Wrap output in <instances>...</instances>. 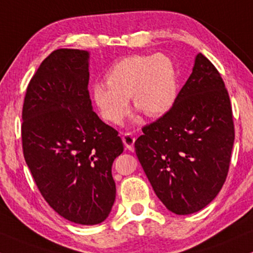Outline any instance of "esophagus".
Segmentation results:
<instances>
[{
    "mask_svg": "<svg viewBox=\"0 0 253 253\" xmlns=\"http://www.w3.org/2000/svg\"><path fill=\"white\" fill-rule=\"evenodd\" d=\"M135 136L129 134V132H126V134H124L123 136V143L124 146H126V149L129 150H132L134 149V143H135Z\"/></svg>",
    "mask_w": 253,
    "mask_h": 253,
    "instance_id": "esophagus-1",
    "label": "esophagus"
}]
</instances>
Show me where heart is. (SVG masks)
Returning a JSON list of instances; mask_svg holds the SVG:
<instances>
[{
	"label": "heart",
	"instance_id": "1",
	"mask_svg": "<svg viewBox=\"0 0 253 253\" xmlns=\"http://www.w3.org/2000/svg\"><path fill=\"white\" fill-rule=\"evenodd\" d=\"M105 84L92 87L93 100L101 117L116 126L129 113V99L148 117L163 116L177 99V69L163 53L119 59L105 75Z\"/></svg>",
	"mask_w": 253,
	"mask_h": 253
}]
</instances>
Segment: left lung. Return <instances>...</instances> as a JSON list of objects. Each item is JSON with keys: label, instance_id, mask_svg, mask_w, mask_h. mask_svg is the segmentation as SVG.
Returning a JSON list of instances; mask_svg holds the SVG:
<instances>
[{"label": "left lung", "instance_id": "1", "mask_svg": "<svg viewBox=\"0 0 253 253\" xmlns=\"http://www.w3.org/2000/svg\"><path fill=\"white\" fill-rule=\"evenodd\" d=\"M142 131L136 155L169 211L192 214L216 197L228 174L234 124L225 82L206 56H196L171 109Z\"/></svg>", "mask_w": 253, "mask_h": 253}]
</instances>
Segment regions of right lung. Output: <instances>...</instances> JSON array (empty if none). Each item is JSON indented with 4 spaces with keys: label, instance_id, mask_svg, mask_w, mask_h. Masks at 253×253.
Listing matches in <instances>:
<instances>
[{
    "label": "right lung",
    "instance_id": "obj_1",
    "mask_svg": "<svg viewBox=\"0 0 253 253\" xmlns=\"http://www.w3.org/2000/svg\"><path fill=\"white\" fill-rule=\"evenodd\" d=\"M88 51L58 49L26 89L21 138L25 161L44 200L61 216L96 225L116 198L112 164L123 153L118 131L93 111Z\"/></svg>",
    "mask_w": 253,
    "mask_h": 253
}]
</instances>
